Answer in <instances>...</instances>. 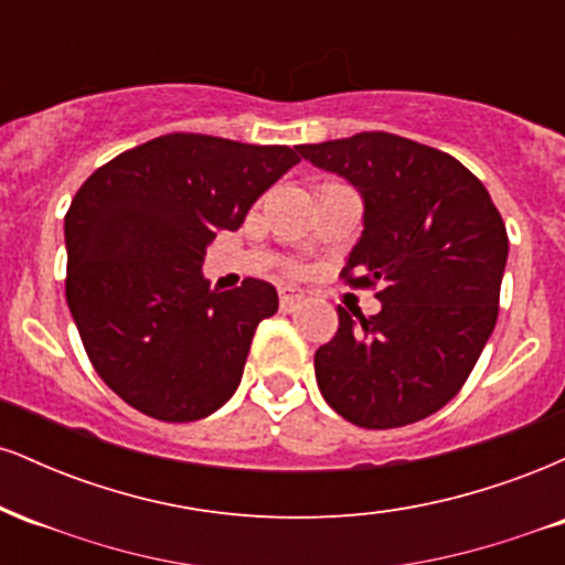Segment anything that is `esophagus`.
I'll return each instance as SVG.
<instances>
[{"mask_svg": "<svg viewBox=\"0 0 565 565\" xmlns=\"http://www.w3.org/2000/svg\"><path fill=\"white\" fill-rule=\"evenodd\" d=\"M305 300V291L297 289V287H281L278 289V302H281V310H295L297 305Z\"/></svg>", "mask_w": 565, "mask_h": 565, "instance_id": "esophagus-1", "label": "esophagus"}]
</instances>
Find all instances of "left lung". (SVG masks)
Wrapping results in <instances>:
<instances>
[{"label":"left lung","instance_id":"left-lung-1","mask_svg":"<svg viewBox=\"0 0 565 565\" xmlns=\"http://www.w3.org/2000/svg\"><path fill=\"white\" fill-rule=\"evenodd\" d=\"M305 161L348 180L364 231L342 274L380 284V313L337 308L316 382L348 423L387 430L446 406L497 323L508 231L481 180L449 153L391 132L310 142Z\"/></svg>","mask_w":565,"mask_h":565}]
</instances>
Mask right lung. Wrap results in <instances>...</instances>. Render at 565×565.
<instances>
[{
  "mask_svg": "<svg viewBox=\"0 0 565 565\" xmlns=\"http://www.w3.org/2000/svg\"><path fill=\"white\" fill-rule=\"evenodd\" d=\"M300 161L295 148L174 132L119 153L76 191L66 215V300L111 391L164 423L210 417L236 393L276 287L210 289L201 265Z\"/></svg>",
  "mask_w": 565,
  "mask_h": 565,
  "instance_id": "add662e5",
  "label": "right lung"
}]
</instances>
